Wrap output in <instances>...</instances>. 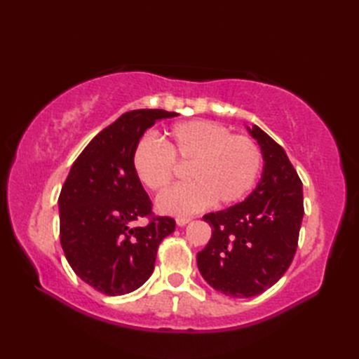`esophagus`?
I'll use <instances>...</instances> for the list:
<instances>
[{
    "instance_id": "34e87169",
    "label": "esophagus",
    "mask_w": 359,
    "mask_h": 359,
    "mask_svg": "<svg viewBox=\"0 0 359 359\" xmlns=\"http://www.w3.org/2000/svg\"><path fill=\"white\" fill-rule=\"evenodd\" d=\"M188 222H191V217H177V219H175V224H177L179 226H184Z\"/></svg>"
}]
</instances>
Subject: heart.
<instances>
[{"label": "heart", "mask_w": 359, "mask_h": 359, "mask_svg": "<svg viewBox=\"0 0 359 359\" xmlns=\"http://www.w3.org/2000/svg\"><path fill=\"white\" fill-rule=\"evenodd\" d=\"M188 166L189 184L158 197L160 212L188 216L210 203L226 207L242 201L255 188L262 170V151L248 135L231 134L208 120L177 123L162 137V144L149 137L133 152L134 172L154 193H163L175 177V165Z\"/></svg>", "instance_id": "obj_1"}]
</instances>
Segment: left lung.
I'll return each mask as SVG.
<instances>
[{
    "label": "left lung",
    "mask_w": 359,
    "mask_h": 359,
    "mask_svg": "<svg viewBox=\"0 0 359 359\" xmlns=\"http://www.w3.org/2000/svg\"><path fill=\"white\" fill-rule=\"evenodd\" d=\"M247 129L262 151L261 180L243 202L203 216L212 233L197 253L203 279L231 297L261 294L284 276L304 216L302 182L284 148L259 126Z\"/></svg>",
    "instance_id": "obj_1"
}]
</instances>
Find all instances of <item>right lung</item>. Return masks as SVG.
I'll return each instance as SVG.
<instances>
[{
    "instance_id": "right-lung-1",
    "label": "right lung",
    "mask_w": 359,
    "mask_h": 359,
    "mask_svg": "<svg viewBox=\"0 0 359 359\" xmlns=\"http://www.w3.org/2000/svg\"><path fill=\"white\" fill-rule=\"evenodd\" d=\"M179 116L135 109L98 133L75 160L58 197L60 242L75 274L108 296L126 294L154 271L157 248L175 220L151 217L152 203L133 168V152L157 120Z\"/></svg>"
}]
</instances>
